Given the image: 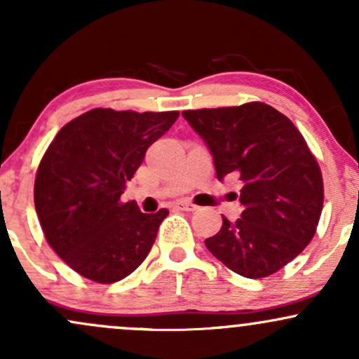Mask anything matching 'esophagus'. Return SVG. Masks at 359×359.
I'll return each mask as SVG.
<instances>
[{
  "label": "esophagus",
  "mask_w": 359,
  "mask_h": 359,
  "mask_svg": "<svg viewBox=\"0 0 359 359\" xmlns=\"http://www.w3.org/2000/svg\"><path fill=\"white\" fill-rule=\"evenodd\" d=\"M177 208L182 209V211H189V212H194V211H197V209H199L196 204L189 203V201H180V203L177 204Z\"/></svg>",
  "instance_id": "34e87169"
}]
</instances>
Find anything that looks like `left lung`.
<instances>
[{"mask_svg": "<svg viewBox=\"0 0 359 359\" xmlns=\"http://www.w3.org/2000/svg\"><path fill=\"white\" fill-rule=\"evenodd\" d=\"M182 116L211 151L217 180L234 175L243 184L241 217L222 216L219 233L204 241L208 250L241 277L278 271L311 243L323 211V175L306 140L265 102Z\"/></svg>", "mask_w": 359, "mask_h": 359, "instance_id": "obj_1", "label": "left lung"}]
</instances>
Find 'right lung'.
I'll list each match as a JSON object with an SVG mask.
<instances>
[{
	"label": "right lung",
	"instance_id": "1",
	"mask_svg": "<svg viewBox=\"0 0 359 359\" xmlns=\"http://www.w3.org/2000/svg\"><path fill=\"white\" fill-rule=\"evenodd\" d=\"M177 111L135 113L96 108L53 138L35 179V209L59 257L82 277L119 282L142 265L167 209L121 203L148 147L170 130Z\"/></svg>",
	"mask_w": 359,
	"mask_h": 359
}]
</instances>
